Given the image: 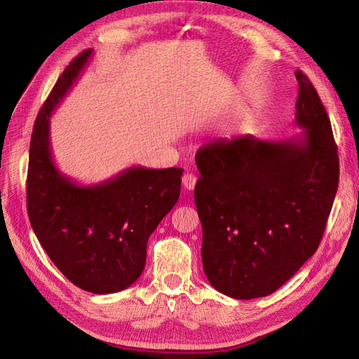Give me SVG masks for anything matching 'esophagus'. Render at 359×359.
I'll use <instances>...</instances> for the list:
<instances>
[{
  "label": "esophagus",
  "mask_w": 359,
  "mask_h": 359,
  "mask_svg": "<svg viewBox=\"0 0 359 359\" xmlns=\"http://www.w3.org/2000/svg\"><path fill=\"white\" fill-rule=\"evenodd\" d=\"M196 175H193V173H186V175L182 177V187L186 190H194V186H196Z\"/></svg>",
  "instance_id": "34e87169"
}]
</instances>
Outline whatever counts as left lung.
<instances>
[{"mask_svg":"<svg viewBox=\"0 0 359 359\" xmlns=\"http://www.w3.org/2000/svg\"><path fill=\"white\" fill-rule=\"evenodd\" d=\"M298 137L219 139L196 153L202 264L214 289L266 297L316 253L339 187V154L318 91L295 72Z\"/></svg>","mask_w":359,"mask_h":359,"instance_id":"left-lung-1","label":"left lung"}]
</instances>
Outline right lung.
Wrapping results in <instances>:
<instances>
[{"label":"right lung","mask_w":359,"mask_h":359,"mask_svg":"<svg viewBox=\"0 0 359 359\" xmlns=\"http://www.w3.org/2000/svg\"><path fill=\"white\" fill-rule=\"evenodd\" d=\"M91 53L86 49L70 62L37 115L29 144L27 208L41 247L74 286L114 293L142 274L148 238L178 202L182 169L135 166L95 186H79L57 169L49 116Z\"/></svg>","instance_id":"obj_1"}]
</instances>
